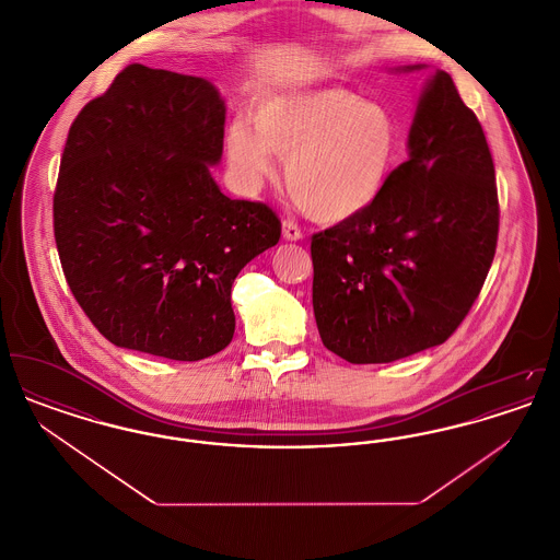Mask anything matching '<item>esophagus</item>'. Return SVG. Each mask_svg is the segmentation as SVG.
<instances>
[{"label": "esophagus", "instance_id": "1", "mask_svg": "<svg viewBox=\"0 0 560 560\" xmlns=\"http://www.w3.org/2000/svg\"><path fill=\"white\" fill-rule=\"evenodd\" d=\"M283 240L300 241L302 240V231L293 220H283Z\"/></svg>", "mask_w": 560, "mask_h": 560}]
</instances>
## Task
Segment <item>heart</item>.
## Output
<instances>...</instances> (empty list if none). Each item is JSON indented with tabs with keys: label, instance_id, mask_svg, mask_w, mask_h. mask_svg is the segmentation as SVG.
Here are the masks:
<instances>
[{
	"label": "heart",
	"instance_id": "obj_1",
	"mask_svg": "<svg viewBox=\"0 0 560 560\" xmlns=\"http://www.w3.org/2000/svg\"><path fill=\"white\" fill-rule=\"evenodd\" d=\"M397 119L347 88L270 94L226 132V158L241 185L258 188L285 161L293 201L320 222L365 212L386 187L399 155Z\"/></svg>",
	"mask_w": 560,
	"mask_h": 560
}]
</instances>
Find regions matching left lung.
Instances as JSON below:
<instances>
[{
	"label": "left lung",
	"mask_w": 560,
	"mask_h": 560,
	"mask_svg": "<svg viewBox=\"0 0 560 560\" xmlns=\"http://www.w3.org/2000/svg\"><path fill=\"white\" fill-rule=\"evenodd\" d=\"M416 69L424 67L397 71ZM407 149L372 208L311 243L320 340L348 363H393L443 345L495 256L493 160L450 73L427 81Z\"/></svg>",
	"instance_id": "8db88e82"
}]
</instances>
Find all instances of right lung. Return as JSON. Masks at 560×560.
<instances>
[{
    "instance_id": "add662e5",
    "label": "right lung",
    "mask_w": 560,
    "mask_h": 560,
    "mask_svg": "<svg viewBox=\"0 0 560 560\" xmlns=\"http://www.w3.org/2000/svg\"><path fill=\"white\" fill-rule=\"evenodd\" d=\"M224 119L212 81L130 65L69 130L54 237L71 292L115 347L199 361L233 340V281L281 222L215 185Z\"/></svg>"
}]
</instances>
